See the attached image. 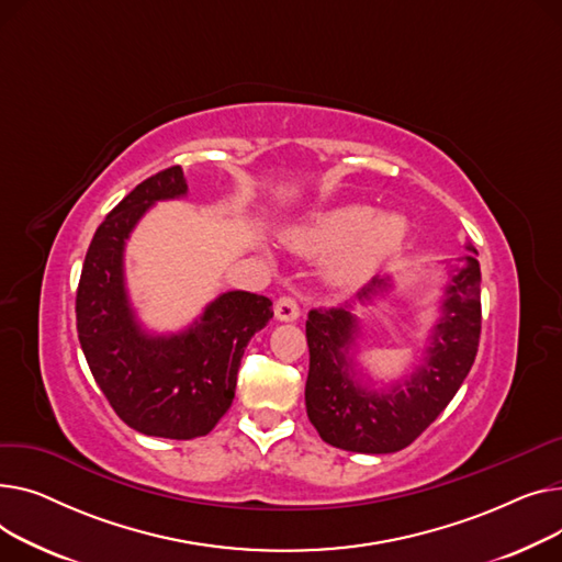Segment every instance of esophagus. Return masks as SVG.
Wrapping results in <instances>:
<instances>
[{
  "instance_id": "1",
  "label": "esophagus",
  "mask_w": 562,
  "mask_h": 562,
  "mask_svg": "<svg viewBox=\"0 0 562 562\" xmlns=\"http://www.w3.org/2000/svg\"><path fill=\"white\" fill-rule=\"evenodd\" d=\"M274 315L277 319L281 322H294L296 317H300V304H296V300H292V296H279V302L274 304Z\"/></svg>"
}]
</instances>
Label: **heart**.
Returning a JSON list of instances; mask_svg holds the SVG:
<instances>
[{"label":"heart","mask_w":562,"mask_h":562,"mask_svg":"<svg viewBox=\"0 0 562 562\" xmlns=\"http://www.w3.org/2000/svg\"><path fill=\"white\" fill-rule=\"evenodd\" d=\"M408 238V222L400 213H379L362 204H347L315 215L296 226L290 240L313 256L328 258V279L336 285H356L370 279Z\"/></svg>","instance_id":"b5f03b06"}]
</instances>
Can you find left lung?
Segmentation results:
<instances>
[{
    "label": "left lung",
    "mask_w": 562,
    "mask_h": 562,
    "mask_svg": "<svg viewBox=\"0 0 562 562\" xmlns=\"http://www.w3.org/2000/svg\"><path fill=\"white\" fill-rule=\"evenodd\" d=\"M476 254L474 247L468 245ZM392 288L372 279L358 292L362 304ZM360 328L347 308H313L306 319V413L324 442L358 453H392L408 447L453 400L470 374L481 338V268L465 256L445 290L442 315L415 372L385 387L356 376L353 340Z\"/></svg>",
    "instance_id": "8db88e82"
}]
</instances>
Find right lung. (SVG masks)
Listing matches in <instances>:
<instances>
[{
    "mask_svg": "<svg viewBox=\"0 0 562 562\" xmlns=\"http://www.w3.org/2000/svg\"><path fill=\"white\" fill-rule=\"evenodd\" d=\"M186 192L179 165L131 190L94 231L77 290L79 342L97 385L124 424L170 440L213 431L236 397L245 347L274 315L268 296L231 290L181 334L140 326L124 283V245L156 202Z\"/></svg>",
    "mask_w": 562,
    "mask_h": 562,
    "instance_id": "add662e5",
    "label": "right lung"
}]
</instances>
